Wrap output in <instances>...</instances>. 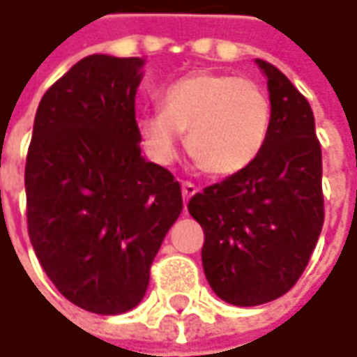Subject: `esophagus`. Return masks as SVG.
Returning <instances> with one entry per match:
<instances>
[{
    "mask_svg": "<svg viewBox=\"0 0 357 357\" xmlns=\"http://www.w3.org/2000/svg\"><path fill=\"white\" fill-rule=\"evenodd\" d=\"M181 191H183V199L189 201L191 197H193V195H195V193H197V191H199V189H197V187H195L193 183H183Z\"/></svg>",
    "mask_w": 357,
    "mask_h": 357,
    "instance_id": "1",
    "label": "esophagus"
}]
</instances>
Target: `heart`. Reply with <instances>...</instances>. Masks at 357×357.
I'll return each mask as SVG.
<instances>
[{"label": "heart", "mask_w": 357, "mask_h": 357, "mask_svg": "<svg viewBox=\"0 0 357 357\" xmlns=\"http://www.w3.org/2000/svg\"><path fill=\"white\" fill-rule=\"evenodd\" d=\"M271 127V102L252 79L195 71L172 82L162 111L144 112L137 129L148 156L170 164L187 133V150L209 176H232L261 154Z\"/></svg>", "instance_id": "b5f03b06"}]
</instances>
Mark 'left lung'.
<instances>
[{"instance_id": "8db88e82", "label": "left lung", "mask_w": 357, "mask_h": 357, "mask_svg": "<svg viewBox=\"0 0 357 357\" xmlns=\"http://www.w3.org/2000/svg\"><path fill=\"white\" fill-rule=\"evenodd\" d=\"M271 127L257 160L189 201L205 234V278L228 304L259 306L284 296L317 246L323 209V162L308 100L271 63Z\"/></svg>"}]
</instances>
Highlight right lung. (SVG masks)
<instances>
[{
	"instance_id": "add662e5",
	"label": "right lung",
	"mask_w": 357,
	"mask_h": 357,
	"mask_svg": "<svg viewBox=\"0 0 357 357\" xmlns=\"http://www.w3.org/2000/svg\"><path fill=\"white\" fill-rule=\"evenodd\" d=\"M144 59L88 55L43 96L24 187L32 248L55 288L96 314L135 308L183 211L181 185L139 150Z\"/></svg>"
}]
</instances>
